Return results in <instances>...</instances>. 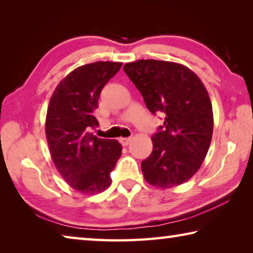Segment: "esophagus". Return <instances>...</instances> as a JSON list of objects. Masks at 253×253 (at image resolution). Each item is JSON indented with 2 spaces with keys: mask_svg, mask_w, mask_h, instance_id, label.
Segmentation results:
<instances>
[{
  "mask_svg": "<svg viewBox=\"0 0 253 253\" xmlns=\"http://www.w3.org/2000/svg\"><path fill=\"white\" fill-rule=\"evenodd\" d=\"M130 140H131V137H122V138L119 139V142H121L123 146H127V145L130 143Z\"/></svg>",
  "mask_w": 253,
  "mask_h": 253,
  "instance_id": "esophagus-1",
  "label": "esophagus"
}]
</instances>
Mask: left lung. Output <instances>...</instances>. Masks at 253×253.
<instances>
[{"mask_svg":"<svg viewBox=\"0 0 253 253\" xmlns=\"http://www.w3.org/2000/svg\"><path fill=\"white\" fill-rule=\"evenodd\" d=\"M124 71L164 124L152 137L153 151L142 162L147 183L170 188L188 181L207 156L213 132V111L207 88L187 67L160 60L126 63Z\"/></svg>","mask_w":253,"mask_h":253,"instance_id":"1","label":"left lung"}]
</instances>
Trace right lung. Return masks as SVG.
I'll use <instances>...</instances> for the list:
<instances>
[{"label": "right lung", "instance_id": "add662e5", "mask_svg": "<svg viewBox=\"0 0 253 253\" xmlns=\"http://www.w3.org/2000/svg\"><path fill=\"white\" fill-rule=\"evenodd\" d=\"M122 62L98 61L81 66L60 81L50 98L45 135L55 168L69 185L84 194L108 188L122 145L89 132L98 126L95 110L105 84Z\"/></svg>", "mask_w": 253, "mask_h": 253}]
</instances>
